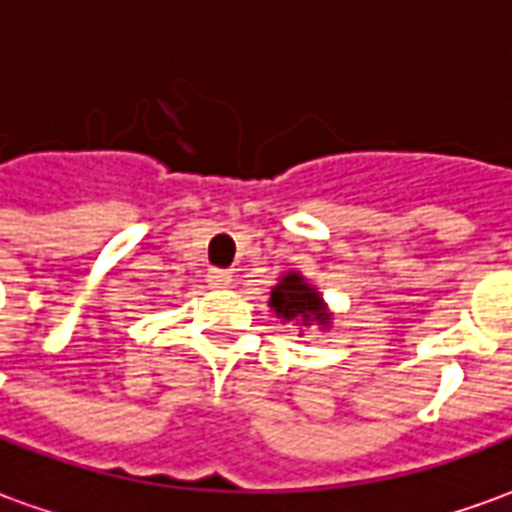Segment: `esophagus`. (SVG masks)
I'll list each match as a JSON object with an SVG mask.
<instances>
[{"label": "esophagus", "instance_id": "1", "mask_svg": "<svg viewBox=\"0 0 512 512\" xmlns=\"http://www.w3.org/2000/svg\"><path fill=\"white\" fill-rule=\"evenodd\" d=\"M209 284L211 287H228L231 284V273L228 270H211Z\"/></svg>", "mask_w": 512, "mask_h": 512}]
</instances>
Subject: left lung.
I'll use <instances>...</instances> for the list:
<instances>
[{"mask_svg": "<svg viewBox=\"0 0 512 512\" xmlns=\"http://www.w3.org/2000/svg\"><path fill=\"white\" fill-rule=\"evenodd\" d=\"M267 303L281 323H298L301 329H331L334 320L323 295L298 270H290L278 278L276 287H270Z\"/></svg>", "mask_w": 512, "mask_h": 512, "instance_id": "left-lung-1", "label": "left lung"}]
</instances>
